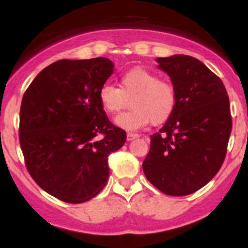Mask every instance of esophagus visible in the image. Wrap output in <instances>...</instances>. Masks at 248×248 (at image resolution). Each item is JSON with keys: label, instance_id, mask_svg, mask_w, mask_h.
<instances>
[{"label": "esophagus", "instance_id": "34e87169", "mask_svg": "<svg viewBox=\"0 0 248 248\" xmlns=\"http://www.w3.org/2000/svg\"><path fill=\"white\" fill-rule=\"evenodd\" d=\"M139 136H140V135H138V134L128 133V134H127V140H128V141H133V140H135V139H138Z\"/></svg>", "mask_w": 248, "mask_h": 248}]
</instances>
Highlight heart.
Returning a JSON list of instances; mask_svg holds the SVG:
<instances>
[{"mask_svg":"<svg viewBox=\"0 0 248 248\" xmlns=\"http://www.w3.org/2000/svg\"><path fill=\"white\" fill-rule=\"evenodd\" d=\"M102 108L110 114L130 109L115 119V124L126 130L146 127L150 121L161 124L172 115L176 107L175 88L162 81L155 73L142 67L128 71L121 77L120 88L105 84L99 92Z\"/></svg>","mask_w":248,"mask_h":248,"instance_id":"b5f03b06","label":"heart"}]
</instances>
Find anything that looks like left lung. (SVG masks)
<instances>
[{"instance_id":"8db88e82","label":"left lung","mask_w":248,"mask_h":248,"mask_svg":"<svg viewBox=\"0 0 248 248\" xmlns=\"http://www.w3.org/2000/svg\"><path fill=\"white\" fill-rule=\"evenodd\" d=\"M170 77L176 107L150 136L142 168L148 181L169 196H186L206 186L223 164L232 129L223 81L198 59L186 55L156 58Z\"/></svg>"}]
</instances>
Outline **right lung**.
<instances>
[{
    "instance_id": "right-lung-1",
    "label": "right lung",
    "mask_w": 248,
    "mask_h": 248,
    "mask_svg": "<svg viewBox=\"0 0 248 248\" xmlns=\"http://www.w3.org/2000/svg\"><path fill=\"white\" fill-rule=\"evenodd\" d=\"M114 72L109 59H62L45 67L25 91L19 143L33 181L71 204L95 197L107 184L108 156L126 132L108 120L99 92Z\"/></svg>"
}]
</instances>
